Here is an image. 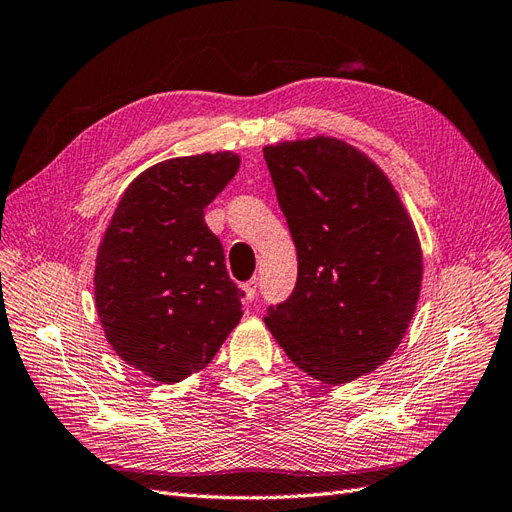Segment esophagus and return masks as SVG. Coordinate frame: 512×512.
Wrapping results in <instances>:
<instances>
[{"label": "esophagus", "mask_w": 512, "mask_h": 512, "mask_svg": "<svg viewBox=\"0 0 512 512\" xmlns=\"http://www.w3.org/2000/svg\"><path fill=\"white\" fill-rule=\"evenodd\" d=\"M257 287H259V281H257V279H251V281H246V283L242 285L244 294H246V300H255V296H257Z\"/></svg>", "instance_id": "obj_1"}]
</instances>
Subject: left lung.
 <instances>
[{
  "mask_svg": "<svg viewBox=\"0 0 512 512\" xmlns=\"http://www.w3.org/2000/svg\"><path fill=\"white\" fill-rule=\"evenodd\" d=\"M298 251L291 296L266 326L298 369L324 384L375 371L399 347L420 296L422 251L390 180L339 139L264 148Z\"/></svg>",
  "mask_w": 512,
  "mask_h": 512,
  "instance_id": "left-lung-1",
  "label": "left lung"
}]
</instances>
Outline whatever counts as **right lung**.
Here are the masks:
<instances>
[{
    "label": "right lung",
    "mask_w": 512,
    "mask_h": 512,
    "mask_svg": "<svg viewBox=\"0 0 512 512\" xmlns=\"http://www.w3.org/2000/svg\"><path fill=\"white\" fill-rule=\"evenodd\" d=\"M231 152L171 158L126 188L98 248L94 296L107 341L160 384L208 367L242 317L206 206L238 173Z\"/></svg>",
    "instance_id": "right-lung-1"
}]
</instances>
